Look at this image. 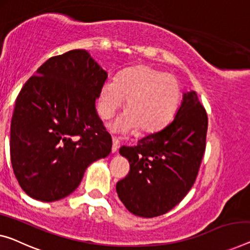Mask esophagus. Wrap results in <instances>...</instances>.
I'll return each mask as SVG.
<instances>
[{
  "label": "esophagus",
  "instance_id": "obj_1",
  "mask_svg": "<svg viewBox=\"0 0 250 250\" xmlns=\"http://www.w3.org/2000/svg\"><path fill=\"white\" fill-rule=\"evenodd\" d=\"M112 141H113V144H112V152H115L118 150V148H119V139L117 137H113L112 138Z\"/></svg>",
  "mask_w": 250,
  "mask_h": 250
}]
</instances>
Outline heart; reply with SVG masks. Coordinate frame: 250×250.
I'll return each instance as SVG.
<instances>
[{"instance_id": "obj_1", "label": "heart", "mask_w": 250, "mask_h": 250, "mask_svg": "<svg viewBox=\"0 0 250 250\" xmlns=\"http://www.w3.org/2000/svg\"><path fill=\"white\" fill-rule=\"evenodd\" d=\"M181 96L177 78L148 65H138L122 72L115 80L103 84L99 99V113L111 119L124 106L126 112L113 125L114 130L155 132L173 118Z\"/></svg>"}]
</instances>
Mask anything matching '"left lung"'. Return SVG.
Instances as JSON below:
<instances>
[{
	"instance_id": "obj_1",
	"label": "left lung",
	"mask_w": 250,
	"mask_h": 250,
	"mask_svg": "<svg viewBox=\"0 0 250 250\" xmlns=\"http://www.w3.org/2000/svg\"><path fill=\"white\" fill-rule=\"evenodd\" d=\"M207 131V111L196 93L188 92L168 125L135 147H121L130 164L128 175L117 183L125 207L139 217L154 218L180 203L196 180Z\"/></svg>"
}]
</instances>
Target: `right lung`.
Here are the masks:
<instances>
[{
    "instance_id": "1",
    "label": "right lung",
    "mask_w": 250,
    "mask_h": 250,
    "mask_svg": "<svg viewBox=\"0 0 250 250\" xmlns=\"http://www.w3.org/2000/svg\"><path fill=\"white\" fill-rule=\"evenodd\" d=\"M107 74L86 50L54 56L19 93L10 133L21 188L42 202L69 195L85 169L106 157L112 138L95 110Z\"/></svg>"
}]
</instances>
